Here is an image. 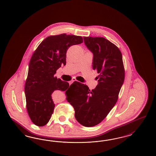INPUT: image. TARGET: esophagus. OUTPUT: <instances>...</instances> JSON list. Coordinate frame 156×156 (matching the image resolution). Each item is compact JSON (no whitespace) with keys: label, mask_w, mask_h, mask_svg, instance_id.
Returning <instances> with one entry per match:
<instances>
[{"label":"esophagus","mask_w":156,"mask_h":156,"mask_svg":"<svg viewBox=\"0 0 156 156\" xmlns=\"http://www.w3.org/2000/svg\"><path fill=\"white\" fill-rule=\"evenodd\" d=\"M75 81H76V80H72V81H71L69 82V83H71H71H73V82H75Z\"/></svg>","instance_id":"1"}]
</instances>
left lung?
<instances>
[{"label":"left lung","instance_id":"left-lung-1","mask_svg":"<svg viewBox=\"0 0 156 156\" xmlns=\"http://www.w3.org/2000/svg\"><path fill=\"white\" fill-rule=\"evenodd\" d=\"M93 54V69L99 74L98 83L90 90L85 84L75 81L66 92L67 100L74 107L76 120L82 126L101 123L116 103L125 80L122 55L119 48L104 37H83Z\"/></svg>","mask_w":156,"mask_h":156}]
</instances>
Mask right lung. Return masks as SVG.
<instances>
[{
    "mask_svg": "<svg viewBox=\"0 0 156 156\" xmlns=\"http://www.w3.org/2000/svg\"><path fill=\"white\" fill-rule=\"evenodd\" d=\"M82 42L81 36L66 34L51 36L45 38L33 53L24 91L27 110L36 126H44L51 117L55 108L52 92L69 89L68 82L57 79L54 75L61 66H66L68 48Z\"/></svg>",
    "mask_w": 156,
    "mask_h": 156,
    "instance_id": "1",
    "label": "right lung"
}]
</instances>
